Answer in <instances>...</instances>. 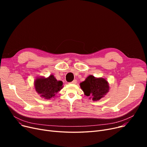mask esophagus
Wrapping results in <instances>:
<instances>
[{
    "label": "esophagus",
    "mask_w": 147,
    "mask_h": 147,
    "mask_svg": "<svg viewBox=\"0 0 147 147\" xmlns=\"http://www.w3.org/2000/svg\"><path fill=\"white\" fill-rule=\"evenodd\" d=\"M70 83L71 84H76L77 83V80H74L73 82H71Z\"/></svg>",
    "instance_id": "esophagus-1"
}]
</instances>
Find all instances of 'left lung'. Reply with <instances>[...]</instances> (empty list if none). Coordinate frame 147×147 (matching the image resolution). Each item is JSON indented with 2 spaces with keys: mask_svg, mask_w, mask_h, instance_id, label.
Returning a JSON list of instances; mask_svg holds the SVG:
<instances>
[{
  "mask_svg": "<svg viewBox=\"0 0 147 147\" xmlns=\"http://www.w3.org/2000/svg\"><path fill=\"white\" fill-rule=\"evenodd\" d=\"M84 94L92 98L94 101H99L109 92L110 86L108 81L102 78H95L89 75L85 80L80 83Z\"/></svg>",
  "mask_w": 147,
  "mask_h": 147,
  "instance_id": "obj_1",
  "label": "left lung"
}]
</instances>
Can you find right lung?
<instances>
[{"mask_svg": "<svg viewBox=\"0 0 147 147\" xmlns=\"http://www.w3.org/2000/svg\"><path fill=\"white\" fill-rule=\"evenodd\" d=\"M63 82L57 80L53 74H51L48 78L38 77L34 82L35 90L40 97L46 99H50L55 96L63 88Z\"/></svg>", "mask_w": 147, "mask_h": 147, "instance_id": "obj_1", "label": "right lung"}]
</instances>
